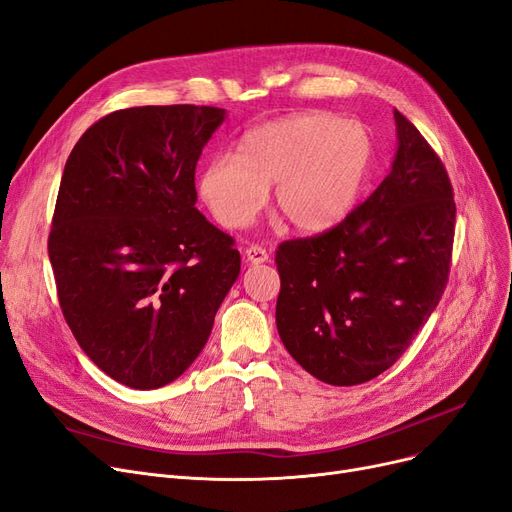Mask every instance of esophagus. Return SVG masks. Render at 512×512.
Instances as JSON below:
<instances>
[{"mask_svg": "<svg viewBox=\"0 0 512 512\" xmlns=\"http://www.w3.org/2000/svg\"><path fill=\"white\" fill-rule=\"evenodd\" d=\"M244 257H247V263L259 265V263H265V261L270 259V253L265 251L263 247H257V244H253V247H249L247 251H244Z\"/></svg>", "mask_w": 512, "mask_h": 512, "instance_id": "obj_1", "label": "esophagus"}]
</instances>
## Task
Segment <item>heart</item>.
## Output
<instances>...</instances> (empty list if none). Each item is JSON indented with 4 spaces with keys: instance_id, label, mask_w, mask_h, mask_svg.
<instances>
[{
    "instance_id": "1",
    "label": "heart",
    "mask_w": 512,
    "mask_h": 512,
    "mask_svg": "<svg viewBox=\"0 0 512 512\" xmlns=\"http://www.w3.org/2000/svg\"><path fill=\"white\" fill-rule=\"evenodd\" d=\"M374 142L366 125L330 113L263 123L242 138L240 157L219 154L198 177V194L226 228H244L268 201L299 232L335 228L358 203Z\"/></svg>"
}]
</instances>
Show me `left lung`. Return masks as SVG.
Segmentation results:
<instances>
[{"label": "left lung", "instance_id": "obj_1", "mask_svg": "<svg viewBox=\"0 0 512 512\" xmlns=\"http://www.w3.org/2000/svg\"><path fill=\"white\" fill-rule=\"evenodd\" d=\"M397 150L381 186L339 226L276 251L278 335L318 381L351 387L393 366L448 282L456 205L448 173L393 110Z\"/></svg>", "mask_w": 512, "mask_h": 512}]
</instances>
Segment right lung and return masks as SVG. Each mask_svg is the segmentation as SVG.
I'll use <instances>...</instances> for the list:
<instances>
[{
	"instance_id": "right-lung-1",
	"label": "right lung",
	"mask_w": 512,
	"mask_h": 512,
	"mask_svg": "<svg viewBox=\"0 0 512 512\" xmlns=\"http://www.w3.org/2000/svg\"><path fill=\"white\" fill-rule=\"evenodd\" d=\"M213 106H138L87 129L64 165L48 253L66 324L110 379L159 389L203 351L240 274L234 240L196 209Z\"/></svg>"
}]
</instances>
